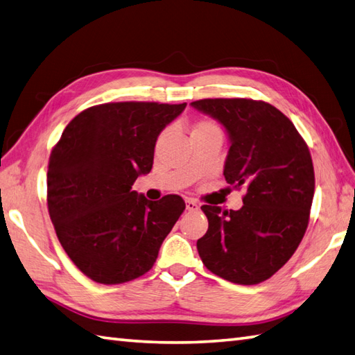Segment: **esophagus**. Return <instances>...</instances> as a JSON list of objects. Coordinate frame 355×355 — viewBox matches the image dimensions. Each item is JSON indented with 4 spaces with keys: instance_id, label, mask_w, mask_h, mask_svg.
<instances>
[{
    "instance_id": "obj_1",
    "label": "esophagus",
    "mask_w": 355,
    "mask_h": 355,
    "mask_svg": "<svg viewBox=\"0 0 355 355\" xmlns=\"http://www.w3.org/2000/svg\"><path fill=\"white\" fill-rule=\"evenodd\" d=\"M198 209H200V205H198L193 200H187V201H186V210H189V211H196Z\"/></svg>"
}]
</instances>
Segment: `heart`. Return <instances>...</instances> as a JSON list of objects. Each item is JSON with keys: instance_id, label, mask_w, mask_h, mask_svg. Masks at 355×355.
I'll return each mask as SVG.
<instances>
[{"instance_id": "1", "label": "heart", "mask_w": 355, "mask_h": 355, "mask_svg": "<svg viewBox=\"0 0 355 355\" xmlns=\"http://www.w3.org/2000/svg\"><path fill=\"white\" fill-rule=\"evenodd\" d=\"M216 125L213 122H200L198 125L195 127V130H202V128H215ZM193 130V131H195Z\"/></svg>"}]
</instances>
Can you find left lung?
I'll return each mask as SVG.
<instances>
[{
	"mask_svg": "<svg viewBox=\"0 0 355 355\" xmlns=\"http://www.w3.org/2000/svg\"><path fill=\"white\" fill-rule=\"evenodd\" d=\"M191 104L225 127L232 145L224 177L246 192L241 210L202 205L209 230L198 239V252L227 282L259 284L286 265L307 230L315 193L309 146L269 103L207 98Z\"/></svg>",
	"mask_w": 355,
	"mask_h": 355,
	"instance_id": "obj_1",
	"label": "left lung"
}]
</instances>
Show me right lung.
Instances as JSON below:
<instances>
[{
  "label": "right lung",
  "mask_w": 355,
  "mask_h": 355,
  "mask_svg": "<svg viewBox=\"0 0 355 355\" xmlns=\"http://www.w3.org/2000/svg\"><path fill=\"white\" fill-rule=\"evenodd\" d=\"M183 104L107 103L78 113L49 155L46 201L64 252L86 277L121 284L146 274L184 211L178 195L131 191L153 168L162 130Z\"/></svg>",
  "instance_id": "1"
}]
</instances>
